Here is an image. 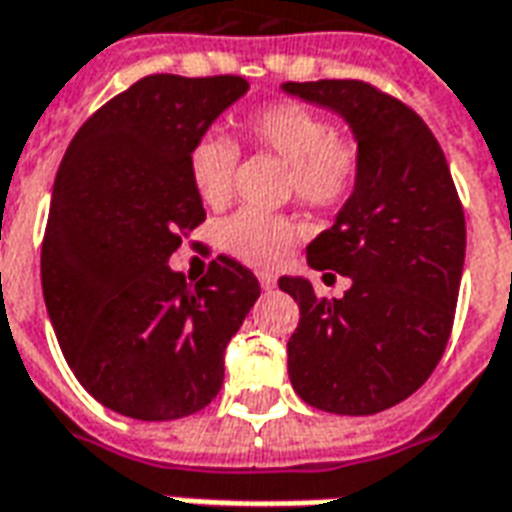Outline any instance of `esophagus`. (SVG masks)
Returning a JSON list of instances; mask_svg holds the SVG:
<instances>
[{"instance_id":"34e87169","label":"esophagus","mask_w":512,"mask_h":512,"mask_svg":"<svg viewBox=\"0 0 512 512\" xmlns=\"http://www.w3.org/2000/svg\"><path fill=\"white\" fill-rule=\"evenodd\" d=\"M257 279H260V288H263V290H274V288H277V277H274V274H268V271H263V274H257Z\"/></svg>"}]
</instances>
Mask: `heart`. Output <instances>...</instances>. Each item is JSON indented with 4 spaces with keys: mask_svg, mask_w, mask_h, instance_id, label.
I'll use <instances>...</instances> for the list:
<instances>
[{
    "mask_svg": "<svg viewBox=\"0 0 512 512\" xmlns=\"http://www.w3.org/2000/svg\"><path fill=\"white\" fill-rule=\"evenodd\" d=\"M244 136L260 150L282 158L290 172V191L307 208H340L362 178V147L354 136L337 134L332 120L299 101H277L241 120ZM238 147L227 136L202 134L189 150V178L200 200L219 208L230 200ZM296 227L279 213H233L219 227V244L249 266L282 263L296 244Z\"/></svg>",
    "mask_w": 512,
    "mask_h": 512,
    "instance_id": "obj_1",
    "label": "heart"
}]
</instances>
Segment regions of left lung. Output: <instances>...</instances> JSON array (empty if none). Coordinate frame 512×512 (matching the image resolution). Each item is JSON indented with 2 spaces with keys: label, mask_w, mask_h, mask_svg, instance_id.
Segmentation results:
<instances>
[{
  "label": "left lung",
  "mask_w": 512,
  "mask_h": 512,
  "mask_svg": "<svg viewBox=\"0 0 512 512\" xmlns=\"http://www.w3.org/2000/svg\"><path fill=\"white\" fill-rule=\"evenodd\" d=\"M282 90L343 115L362 147L359 186L307 246L312 268L351 288L326 301L307 279H279L299 304L290 384L321 411L378 414L414 395L447 348L466 255L461 197L436 136L403 101L359 79Z\"/></svg>",
  "instance_id": "left-lung-1"
}]
</instances>
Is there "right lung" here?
Masks as SVG:
<instances>
[{"label":"right lung","instance_id":"1","mask_svg":"<svg viewBox=\"0 0 512 512\" xmlns=\"http://www.w3.org/2000/svg\"><path fill=\"white\" fill-rule=\"evenodd\" d=\"M246 90L244 76H145L76 131L57 169L43 299L73 376L123 417L161 422L208 406L224 348L260 296L255 274L227 255L197 285L167 266L205 222L191 145Z\"/></svg>","mask_w":512,"mask_h":512}]
</instances>
